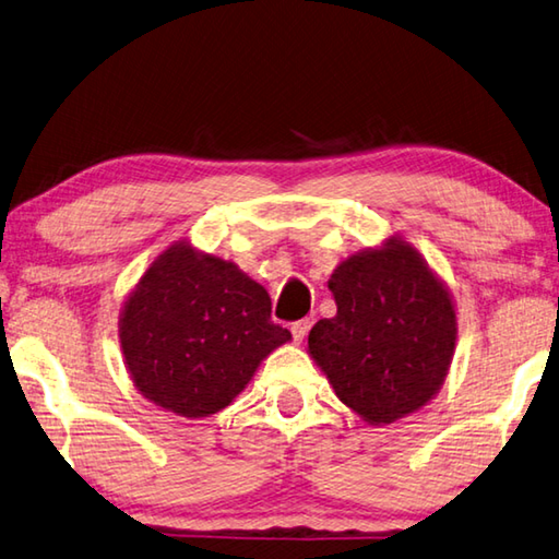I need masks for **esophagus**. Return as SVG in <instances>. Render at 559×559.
I'll use <instances>...</instances> for the list:
<instances>
[{
	"label": "esophagus",
	"instance_id": "esophagus-1",
	"mask_svg": "<svg viewBox=\"0 0 559 559\" xmlns=\"http://www.w3.org/2000/svg\"><path fill=\"white\" fill-rule=\"evenodd\" d=\"M308 330H310V320H298V322H293L290 324V332H293V340H296L298 344L306 340V334H308Z\"/></svg>",
	"mask_w": 559,
	"mask_h": 559
}]
</instances>
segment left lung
I'll use <instances>...</instances> for the list:
<instances>
[{"instance_id": "8db88e82", "label": "left lung", "mask_w": 559, "mask_h": 559, "mask_svg": "<svg viewBox=\"0 0 559 559\" xmlns=\"http://www.w3.org/2000/svg\"><path fill=\"white\" fill-rule=\"evenodd\" d=\"M334 318L308 349L337 399L371 425L423 408L448 377L456 318L448 288L401 239L354 253L330 276Z\"/></svg>"}]
</instances>
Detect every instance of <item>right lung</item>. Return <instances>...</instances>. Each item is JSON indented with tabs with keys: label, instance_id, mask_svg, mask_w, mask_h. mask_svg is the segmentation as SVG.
I'll use <instances>...</instances> for the list:
<instances>
[{
	"label": "right lung",
	"instance_id": "obj_1",
	"mask_svg": "<svg viewBox=\"0 0 559 559\" xmlns=\"http://www.w3.org/2000/svg\"><path fill=\"white\" fill-rule=\"evenodd\" d=\"M288 340L290 332L271 320L266 288L186 241L151 263L119 320L136 389L182 418L227 408Z\"/></svg>",
	"mask_w": 559,
	"mask_h": 559
}]
</instances>
